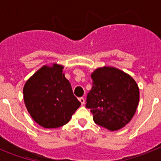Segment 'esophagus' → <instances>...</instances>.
<instances>
[{"mask_svg":"<svg viewBox=\"0 0 161 161\" xmlns=\"http://www.w3.org/2000/svg\"><path fill=\"white\" fill-rule=\"evenodd\" d=\"M79 101H80V103H81V105H84V104H85V98L84 97H80L79 98Z\"/></svg>","mask_w":161,"mask_h":161,"instance_id":"esophagus-1","label":"esophagus"}]
</instances>
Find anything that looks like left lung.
<instances>
[{
  "mask_svg": "<svg viewBox=\"0 0 161 161\" xmlns=\"http://www.w3.org/2000/svg\"><path fill=\"white\" fill-rule=\"evenodd\" d=\"M93 87L86 107L97 124L109 130L121 129L131 120L137 109L139 91L135 80L112 67L99 68L91 74Z\"/></svg>",
  "mask_w": 161,
  "mask_h": 161,
  "instance_id": "1",
  "label": "left lung"
}]
</instances>
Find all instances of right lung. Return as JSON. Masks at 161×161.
Returning a JSON list of instances; mask_svg holds the SVG:
<instances>
[{"mask_svg": "<svg viewBox=\"0 0 161 161\" xmlns=\"http://www.w3.org/2000/svg\"><path fill=\"white\" fill-rule=\"evenodd\" d=\"M64 67L54 64L37 71L23 88L24 102L32 119L42 127L56 128L70 120L80 106L63 73Z\"/></svg>", "mask_w": 161, "mask_h": 161, "instance_id": "obj_1", "label": "right lung"}]
</instances>
